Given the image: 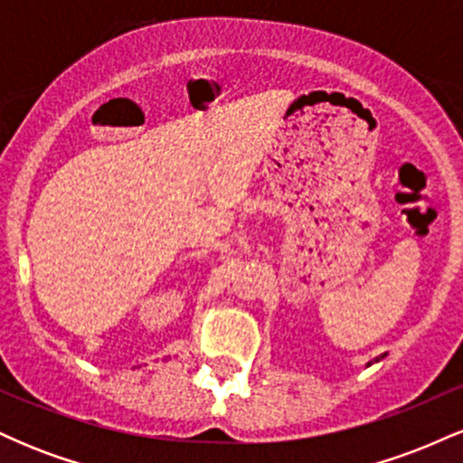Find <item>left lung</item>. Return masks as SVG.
I'll return each instance as SVG.
<instances>
[{"label":"left lung","mask_w":463,"mask_h":463,"mask_svg":"<svg viewBox=\"0 0 463 463\" xmlns=\"http://www.w3.org/2000/svg\"><path fill=\"white\" fill-rule=\"evenodd\" d=\"M368 365H370V364H368Z\"/></svg>","instance_id":"8db88e82"}]
</instances>
